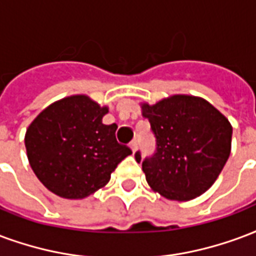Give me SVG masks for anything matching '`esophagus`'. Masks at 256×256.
<instances>
[{
  "label": "esophagus",
  "instance_id": "1",
  "mask_svg": "<svg viewBox=\"0 0 256 256\" xmlns=\"http://www.w3.org/2000/svg\"><path fill=\"white\" fill-rule=\"evenodd\" d=\"M130 148H132V150H133V153L137 152V149H138V142H137V141H133V142L130 144Z\"/></svg>",
  "mask_w": 256,
  "mask_h": 256
}]
</instances>
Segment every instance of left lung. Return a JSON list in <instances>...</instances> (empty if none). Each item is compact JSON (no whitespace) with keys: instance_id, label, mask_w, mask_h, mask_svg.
Instances as JSON below:
<instances>
[{"instance_id":"left-lung-1","label":"left lung","mask_w":256,"mask_h":256,"mask_svg":"<svg viewBox=\"0 0 256 256\" xmlns=\"http://www.w3.org/2000/svg\"><path fill=\"white\" fill-rule=\"evenodd\" d=\"M156 138V152L142 160L153 190L168 200H190L212 187L230 153L232 126L206 100L175 94L142 104ZM141 162V153L136 152Z\"/></svg>"}]
</instances>
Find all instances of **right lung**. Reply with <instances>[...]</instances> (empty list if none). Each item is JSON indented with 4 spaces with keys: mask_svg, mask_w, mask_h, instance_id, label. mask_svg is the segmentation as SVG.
I'll list each match as a JSON object with an SVG mask.
<instances>
[{
    "mask_svg": "<svg viewBox=\"0 0 256 256\" xmlns=\"http://www.w3.org/2000/svg\"><path fill=\"white\" fill-rule=\"evenodd\" d=\"M88 96L76 94L43 110L30 124L26 148L38 179L56 196L81 200L108 183L132 149L116 141V123Z\"/></svg>",
    "mask_w": 256,
    "mask_h": 256,
    "instance_id": "right-lung-1",
    "label": "right lung"
}]
</instances>
